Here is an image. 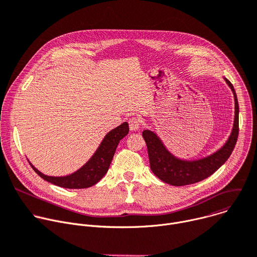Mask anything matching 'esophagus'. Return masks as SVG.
I'll list each match as a JSON object with an SVG mask.
<instances>
[{
    "label": "esophagus",
    "instance_id": "1",
    "mask_svg": "<svg viewBox=\"0 0 257 257\" xmlns=\"http://www.w3.org/2000/svg\"><path fill=\"white\" fill-rule=\"evenodd\" d=\"M128 123H129V127H130L131 131L137 130L142 125V121L139 120L138 118H136V116H132V118H130Z\"/></svg>",
    "mask_w": 257,
    "mask_h": 257
}]
</instances>
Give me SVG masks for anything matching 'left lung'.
Wrapping results in <instances>:
<instances>
[{"label": "left lung", "instance_id": "left-lung-1", "mask_svg": "<svg viewBox=\"0 0 257 257\" xmlns=\"http://www.w3.org/2000/svg\"><path fill=\"white\" fill-rule=\"evenodd\" d=\"M235 97V121L234 127L228 141L215 154L198 161H181L173 157L163 146L158 136L150 131L145 130L143 137L148 147L151 169L156 176L166 183L181 186L199 182L210 175H212L234 151L239 135V103L234 86L226 80Z\"/></svg>", "mask_w": 257, "mask_h": 257}]
</instances>
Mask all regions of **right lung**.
Masks as SVG:
<instances>
[{"label":"right lung","instance_id":"add662e5","mask_svg":"<svg viewBox=\"0 0 257 257\" xmlns=\"http://www.w3.org/2000/svg\"><path fill=\"white\" fill-rule=\"evenodd\" d=\"M129 132L128 123L125 122L106 134L96 153L80 170L63 177H53L42 174L32 164V168L39 176L55 185L65 189H86L97 183L107 172L115 149L123 137Z\"/></svg>","mask_w":257,"mask_h":257}]
</instances>
